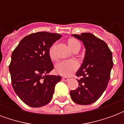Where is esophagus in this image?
Masks as SVG:
<instances>
[{
	"label": "esophagus",
	"mask_w": 124,
	"mask_h": 124,
	"mask_svg": "<svg viewBox=\"0 0 124 124\" xmlns=\"http://www.w3.org/2000/svg\"><path fill=\"white\" fill-rule=\"evenodd\" d=\"M62 81H64V82H68V81L69 80V78H66V77H63L62 78Z\"/></svg>",
	"instance_id": "1"
}]
</instances>
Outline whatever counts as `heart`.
Masks as SVG:
<instances>
[{
  "mask_svg": "<svg viewBox=\"0 0 124 124\" xmlns=\"http://www.w3.org/2000/svg\"><path fill=\"white\" fill-rule=\"evenodd\" d=\"M68 46L70 47L71 50H72L75 46L78 45L80 42H78L76 39L74 38H70L68 41ZM49 54L51 58L54 57L53 54V46H52L49 50ZM80 66L79 62L74 59L66 60H63L58 63L56 66V72L57 74L59 75L65 76V77H68L72 75L74 72H75L76 70H78V68Z\"/></svg>",
  "mask_w": 124,
  "mask_h": 124,
  "instance_id": "1",
  "label": "heart"
}]
</instances>
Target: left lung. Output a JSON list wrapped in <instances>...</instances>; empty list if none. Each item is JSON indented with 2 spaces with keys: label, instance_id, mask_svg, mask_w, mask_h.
I'll return each mask as SVG.
<instances>
[{
  "label": "left lung",
  "instance_id": "obj_1",
  "mask_svg": "<svg viewBox=\"0 0 124 124\" xmlns=\"http://www.w3.org/2000/svg\"><path fill=\"white\" fill-rule=\"evenodd\" d=\"M83 42L86 54L80 68L76 72L79 86L70 91L75 103L89 105L97 101L106 89L113 67L112 53L107 44L88 32L72 34Z\"/></svg>",
  "mask_w": 124,
  "mask_h": 124
}]
</instances>
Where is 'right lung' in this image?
<instances>
[{"instance_id": "obj_1", "label": "right lung", "mask_w": 124, "mask_h": 124, "mask_svg": "<svg viewBox=\"0 0 124 124\" xmlns=\"http://www.w3.org/2000/svg\"><path fill=\"white\" fill-rule=\"evenodd\" d=\"M62 36L38 32L23 38L12 52L9 71L15 93L26 105L33 108L51 101L60 76L48 75L54 66L50 48Z\"/></svg>"}]
</instances>
